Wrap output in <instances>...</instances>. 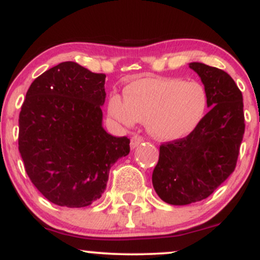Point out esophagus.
<instances>
[{
  "instance_id": "esophagus-1",
  "label": "esophagus",
  "mask_w": 260,
  "mask_h": 260,
  "mask_svg": "<svg viewBox=\"0 0 260 260\" xmlns=\"http://www.w3.org/2000/svg\"><path fill=\"white\" fill-rule=\"evenodd\" d=\"M142 142H143V137L138 136V134H133V137L131 138V148L136 149Z\"/></svg>"
}]
</instances>
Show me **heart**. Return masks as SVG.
I'll return each mask as SVG.
<instances>
[{
  "instance_id": "heart-1",
  "label": "heart",
  "mask_w": 260,
  "mask_h": 260,
  "mask_svg": "<svg viewBox=\"0 0 260 260\" xmlns=\"http://www.w3.org/2000/svg\"><path fill=\"white\" fill-rule=\"evenodd\" d=\"M208 109V92L197 80L143 78L124 89V98L112 94L109 113L124 126L147 122L155 139L171 142L189 136L201 124Z\"/></svg>"
}]
</instances>
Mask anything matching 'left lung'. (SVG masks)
<instances>
[{
	"label": "left lung",
	"instance_id": "1",
	"mask_svg": "<svg viewBox=\"0 0 260 260\" xmlns=\"http://www.w3.org/2000/svg\"><path fill=\"white\" fill-rule=\"evenodd\" d=\"M208 92L209 112L186 138L160 145L153 171L157 196L171 205L208 198L234 172L244 134L243 98L225 71L192 62Z\"/></svg>",
	"mask_w": 260,
	"mask_h": 260
}]
</instances>
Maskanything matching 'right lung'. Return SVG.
I'll return each instance as SVG.
<instances>
[{"label":"right lung","mask_w":260,"mask_h":260,"mask_svg":"<svg viewBox=\"0 0 260 260\" xmlns=\"http://www.w3.org/2000/svg\"><path fill=\"white\" fill-rule=\"evenodd\" d=\"M105 78L76 62H62L26 91L19 113L20 156L32 184L59 207L98 201L111 166L129 154V139L103 127Z\"/></svg>","instance_id":"right-lung-1"}]
</instances>
